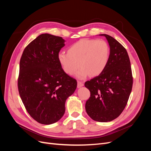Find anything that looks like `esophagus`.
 <instances>
[{
  "instance_id": "1",
  "label": "esophagus",
  "mask_w": 151,
  "mask_h": 151,
  "mask_svg": "<svg viewBox=\"0 0 151 151\" xmlns=\"http://www.w3.org/2000/svg\"><path fill=\"white\" fill-rule=\"evenodd\" d=\"M84 86V83L83 82L78 81L77 82V88H81V87H83Z\"/></svg>"
}]
</instances>
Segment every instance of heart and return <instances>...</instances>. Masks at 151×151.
I'll return each instance as SVG.
<instances>
[{"mask_svg": "<svg viewBox=\"0 0 151 151\" xmlns=\"http://www.w3.org/2000/svg\"><path fill=\"white\" fill-rule=\"evenodd\" d=\"M110 56V49L103 40L83 39L72 44L67 53H60L58 60L63 70L68 75L76 73L78 79H84L88 76H98L106 68Z\"/></svg>", "mask_w": 151, "mask_h": 151, "instance_id": "heart-1", "label": "heart"}]
</instances>
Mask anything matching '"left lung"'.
Here are the masks:
<instances>
[{"instance_id":"8db88e82","label":"left lung","mask_w":151,"mask_h":151,"mask_svg":"<svg viewBox=\"0 0 151 151\" xmlns=\"http://www.w3.org/2000/svg\"><path fill=\"white\" fill-rule=\"evenodd\" d=\"M110 56L105 70L98 76L86 81L84 86L91 93L86 103V111L94 121L115 120L125 109L133 84L129 55L115 38L106 34Z\"/></svg>"}]
</instances>
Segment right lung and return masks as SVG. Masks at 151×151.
I'll list each match as a JSON object with an SVG mask.
<instances>
[{"label": "right lung", "mask_w": 151, "mask_h": 151, "mask_svg": "<svg viewBox=\"0 0 151 151\" xmlns=\"http://www.w3.org/2000/svg\"><path fill=\"white\" fill-rule=\"evenodd\" d=\"M64 43L60 36L42 34L25 48L20 60V97L29 115L42 124L60 119L66 99L77 88L76 80L63 70L58 60Z\"/></svg>", "instance_id": "1"}]
</instances>
